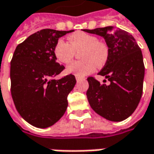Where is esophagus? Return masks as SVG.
Instances as JSON below:
<instances>
[{
    "label": "esophagus",
    "instance_id": "esophagus-1",
    "mask_svg": "<svg viewBox=\"0 0 154 154\" xmlns=\"http://www.w3.org/2000/svg\"><path fill=\"white\" fill-rule=\"evenodd\" d=\"M76 79H77V81L78 82V81H81V80H83L84 78H83V77H78V76H76Z\"/></svg>",
    "mask_w": 154,
    "mask_h": 154
}]
</instances>
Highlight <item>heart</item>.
<instances>
[{
  "mask_svg": "<svg viewBox=\"0 0 154 154\" xmlns=\"http://www.w3.org/2000/svg\"><path fill=\"white\" fill-rule=\"evenodd\" d=\"M81 51L82 61L70 63L66 72L78 77L86 76L95 70L96 67L103 66L108 57L106 44L100 41L96 36L85 32H76L68 38V42L60 39L54 48V55L56 61L68 64L73 59L76 51Z\"/></svg>",
  "mask_w": 154,
  "mask_h": 154,
  "instance_id": "1",
  "label": "heart"
}]
</instances>
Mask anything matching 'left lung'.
<instances>
[{
    "label": "left lung",
    "mask_w": 154,
    "mask_h": 154,
    "mask_svg": "<svg viewBox=\"0 0 154 154\" xmlns=\"http://www.w3.org/2000/svg\"><path fill=\"white\" fill-rule=\"evenodd\" d=\"M84 31L104 38L108 48L106 63L99 75L110 83L106 85L93 77L87 78L89 104L106 120L123 121L136 110L143 92L145 65L141 49L131 34L119 28L106 26Z\"/></svg>",
    "instance_id": "1"
}]
</instances>
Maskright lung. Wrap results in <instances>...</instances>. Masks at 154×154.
Instances as JSON below:
<instances>
[{
	"label": "right lung",
	"instance_id": "obj_1",
	"mask_svg": "<svg viewBox=\"0 0 154 154\" xmlns=\"http://www.w3.org/2000/svg\"><path fill=\"white\" fill-rule=\"evenodd\" d=\"M71 31L43 29L19 44L10 63L11 95L19 115L37 128L54 125L68 106L67 97L77 81L74 75L54 77L65 69L56 62L54 48Z\"/></svg>",
	"mask_w": 154,
	"mask_h": 154
}]
</instances>
